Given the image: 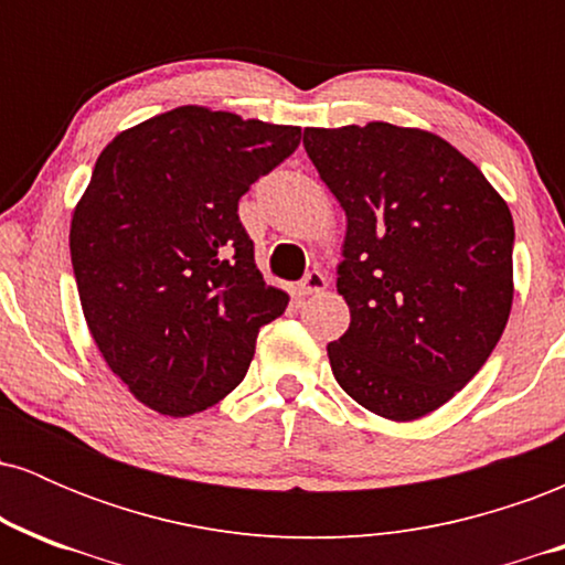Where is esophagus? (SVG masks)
<instances>
[{
  "instance_id": "1",
  "label": "esophagus",
  "mask_w": 565,
  "mask_h": 565,
  "mask_svg": "<svg viewBox=\"0 0 565 565\" xmlns=\"http://www.w3.org/2000/svg\"><path fill=\"white\" fill-rule=\"evenodd\" d=\"M327 276L321 274V270H310V274H305V278L300 284H297V295L300 297H310V295H319V291L327 289Z\"/></svg>"
}]
</instances>
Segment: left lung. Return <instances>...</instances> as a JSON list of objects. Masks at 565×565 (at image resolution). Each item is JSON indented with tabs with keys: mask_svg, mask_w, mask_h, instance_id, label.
<instances>
[{
	"mask_svg": "<svg viewBox=\"0 0 565 565\" xmlns=\"http://www.w3.org/2000/svg\"><path fill=\"white\" fill-rule=\"evenodd\" d=\"M348 231L337 291L350 327L334 380L393 423L436 412L497 348L512 308V215L451 142L414 127H305Z\"/></svg>",
	"mask_w": 565,
	"mask_h": 565,
	"instance_id": "obj_1",
	"label": "left lung"
}]
</instances>
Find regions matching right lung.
I'll list each match as a JSON object with an SVG mask.
<instances>
[{
	"label": "right lung",
	"mask_w": 565,
	"mask_h": 565,
	"mask_svg": "<svg viewBox=\"0 0 565 565\" xmlns=\"http://www.w3.org/2000/svg\"><path fill=\"white\" fill-rule=\"evenodd\" d=\"M297 146L300 127L180 106L97 157L71 217V265L97 350L153 412L223 401L260 327L287 310V291L257 270L238 199Z\"/></svg>",
	"instance_id": "obj_1"
}]
</instances>
